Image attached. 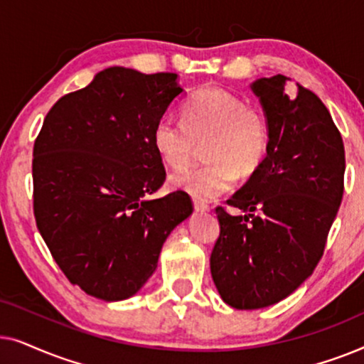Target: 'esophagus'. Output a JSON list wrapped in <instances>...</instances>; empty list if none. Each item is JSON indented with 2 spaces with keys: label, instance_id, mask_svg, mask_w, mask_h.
<instances>
[{
  "label": "esophagus",
  "instance_id": "esophagus-1",
  "mask_svg": "<svg viewBox=\"0 0 364 364\" xmlns=\"http://www.w3.org/2000/svg\"><path fill=\"white\" fill-rule=\"evenodd\" d=\"M193 207H196V210L197 212H207V210H210V207L207 205L205 202H202V200H193Z\"/></svg>",
  "mask_w": 364,
  "mask_h": 364
}]
</instances>
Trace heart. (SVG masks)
<instances>
[{"instance_id":"1","label":"heart","mask_w":364,"mask_h":364,"mask_svg":"<svg viewBox=\"0 0 364 364\" xmlns=\"http://www.w3.org/2000/svg\"><path fill=\"white\" fill-rule=\"evenodd\" d=\"M162 162L186 167L205 142V164L186 168L168 178L172 188L198 200H213L235 186L237 176L248 178L265 161L270 144L268 124L258 109L227 89L208 87L183 104L182 121L164 116L152 132Z\"/></svg>"}]
</instances>
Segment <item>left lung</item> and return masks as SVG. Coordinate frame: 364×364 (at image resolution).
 I'll return each instance as SVG.
<instances>
[{"mask_svg": "<svg viewBox=\"0 0 364 364\" xmlns=\"http://www.w3.org/2000/svg\"><path fill=\"white\" fill-rule=\"evenodd\" d=\"M282 74L253 82L268 124L265 161L217 207L220 235L210 272L222 300L237 310L270 306L315 270L345 191V146L315 92Z\"/></svg>", "mask_w": 364, "mask_h": 364, "instance_id": "obj_1", "label": "left lung"}]
</instances>
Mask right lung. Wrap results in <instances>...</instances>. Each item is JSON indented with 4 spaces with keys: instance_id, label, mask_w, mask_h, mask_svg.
Here are the masks:
<instances>
[{
    "instance_id": "obj_1",
    "label": "right lung",
    "mask_w": 364,
    "mask_h": 364,
    "mask_svg": "<svg viewBox=\"0 0 364 364\" xmlns=\"http://www.w3.org/2000/svg\"><path fill=\"white\" fill-rule=\"evenodd\" d=\"M181 92L173 73L114 66L44 117L33 149L34 218L59 268L87 295L137 293L193 210L183 191L149 198L166 181L154 127Z\"/></svg>"
}]
</instances>
